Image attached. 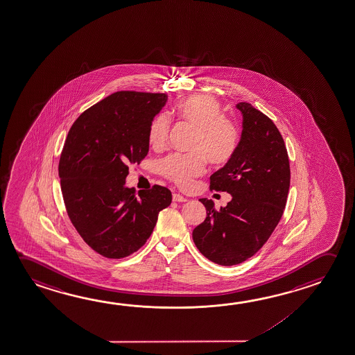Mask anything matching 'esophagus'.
Instances as JSON below:
<instances>
[{"label": "esophagus", "mask_w": 355, "mask_h": 355, "mask_svg": "<svg viewBox=\"0 0 355 355\" xmlns=\"http://www.w3.org/2000/svg\"><path fill=\"white\" fill-rule=\"evenodd\" d=\"M172 199H173V202H180V203L187 202V198L183 197V196L180 194V193H173V197H172Z\"/></svg>", "instance_id": "esophagus-1"}]
</instances>
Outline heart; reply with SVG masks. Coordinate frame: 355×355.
Returning <instances> with one entry per match:
<instances>
[{"label":"heart","mask_w":355,"mask_h":355,"mask_svg":"<svg viewBox=\"0 0 355 355\" xmlns=\"http://www.w3.org/2000/svg\"><path fill=\"white\" fill-rule=\"evenodd\" d=\"M177 112L197 130L193 140L192 155H169L159 163V169L168 180L186 187L204 172V158L214 166L225 164L233 158L239 146V131L225 119L220 104L209 95H197L180 101ZM169 120L166 114L153 119L148 130L152 147L166 144Z\"/></svg>","instance_id":"heart-1"}]
</instances>
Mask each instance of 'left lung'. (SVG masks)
Returning a JSON list of instances; mask_svg holds the SVG:
<instances>
[{"mask_svg":"<svg viewBox=\"0 0 355 355\" xmlns=\"http://www.w3.org/2000/svg\"><path fill=\"white\" fill-rule=\"evenodd\" d=\"M243 132L233 158L210 175V188L232 200L220 209L207 198L205 220L193 230V241L208 260L233 266L260 250L277 227L290 188V162L279 130L249 103L235 105Z\"/></svg>","mask_w":355,"mask_h":355,"instance_id":"obj_1","label":"left lung"}]
</instances>
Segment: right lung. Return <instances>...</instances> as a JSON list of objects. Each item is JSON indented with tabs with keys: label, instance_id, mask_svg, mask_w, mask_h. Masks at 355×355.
Listing matches in <instances>:
<instances>
[{
	"label": "right lung",
	"instance_id": "add662e5",
	"mask_svg": "<svg viewBox=\"0 0 355 355\" xmlns=\"http://www.w3.org/2000/svg\"><path fill=\"white\" fill-rule=\"evenodd\" d=\"M166 103V94H111L84 111L67 136L59 161L65 208L84 241L105 257L139 250L172 202L164 187L136 193L126 186L128 166L147 156L150 125Z\"/></svg>",
	"mask_w": 355,
	"mask_h": 355
}]
</instances>
